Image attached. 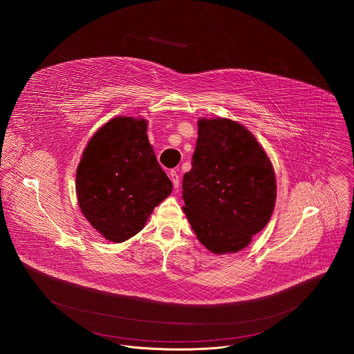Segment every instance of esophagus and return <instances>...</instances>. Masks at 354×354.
I'll list each match as a JSON object with an SVG mask.
<instances>
[{
	"label": "esophagus",
	"mask_w": 354,
	"mask_h": 354,
	"mask_svg": "<svg viewBox=\"0 0 354 354\" xmlns=\"http://www.w3.org/2000/svg\"><path fill=\"white\" fill-rule=\"evenodd\" d=\"M169 174H170V178H171V181H173L174 188H178V187H180V176H178L177 170H171Z\"/></svg>",
	"instance_id": "34e87169"
}]
</instances>
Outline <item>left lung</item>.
Here are the masks:
<instances>
[{
	"mask_svg": "<svg viewBox=\"0 0 354 354\" xmlns=\"http://www.w3.org/2000/svg\"><path fill=\"white\" fill-rule=\"evenodd\" d=\"M198 135L183 178L184 212L208 251L239 252L274 211L272 165L252 133L232 120L202 118Z\"/></svg>",
	"mask_w": 354,
	"mask_h": 354,
	"instance_id": "1",
	"label": "left lung"
}]
</instances>
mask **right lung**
Instances as JSON below:
<instances>
[{
	"mask_svg": "<svg viewBox=\"0 0 354 354\" xmlns=\"http://www.w3.org/2000/svg\"><path fill=\"white\" fill-rule=\"evenodd\" d=\"M146 131V120L113 118L91 138L77 166L80 209L109 241L138 234L153 207L171 192Z\"/></svg>",
	"mask_w": 354,
	"mask_h": 354,
	"instance_id": "add662e5",
	"label": "right lung"
}]
</instances>
